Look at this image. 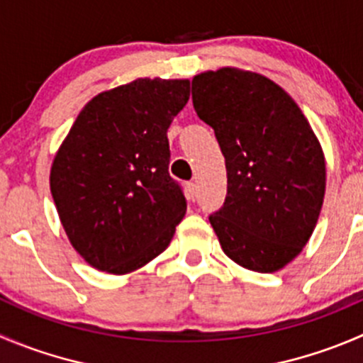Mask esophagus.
<instances>
[{
    "label": "esophagus",
    "mask_w": 363,
    "mask_h": 363,
    "mask_svg": "<svg viewBox=\"0 0 363 363\" xmlns=\"http://www.w3.org/2000/svg\"><path fill=\"white\" fill-rule=\"evenodd\" d=\"M186 195H188V199L191 200V202H195L196 196H199V191H196L195 182H188V184H186Z\"/></svg>",
    "instance_id": "esophagus-1"
}]
</instances>
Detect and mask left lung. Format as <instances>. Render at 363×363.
Listing matches in <instances>:
<instances>
[{"instance_id":"1","label":"left lung","mask_w":363,"mask_h":363,"mask_svg":"<svg viewBox=\"0 0 363 363\" xmlns=\"http://www.w3.org/2000/svg\"><path fill=\"white\" fill-rule=\"evenodd\" d=\"M191 94L225 156L227 196L209 216L225 255L259 273L282 269L321 213V143L293 97L257 72L207 70L193 77Z\"/></svg>"}]
</instances>
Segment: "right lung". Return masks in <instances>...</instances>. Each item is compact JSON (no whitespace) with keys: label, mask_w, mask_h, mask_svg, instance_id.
I'll use <instances>...</instances> for the list:
<instances>
[{"label":"right lung","mask_w":363,"mask_h":363,"mask_svg":"<svg viewBox=\"0 0 363 363\" xmlns=\"http://www.w3.org/2000/svg\"><path fill=\"white\" fill-rule=\"evenodd\" d=\"M188 79L140 77L94 97L52 160L51 195L70 245L92 267L125 275L167 250L186 214L168 174L167 131Z\"/></svg>","instance_id":"add662e5"}]
</instances>
